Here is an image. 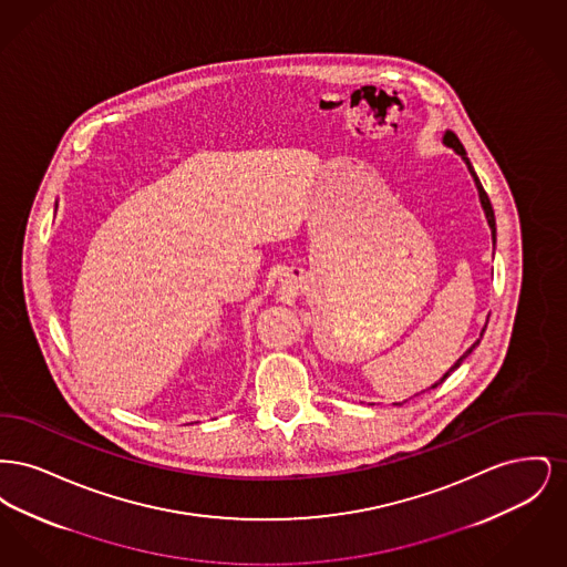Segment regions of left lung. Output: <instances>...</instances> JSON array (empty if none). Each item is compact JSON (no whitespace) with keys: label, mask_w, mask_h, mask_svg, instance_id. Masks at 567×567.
I'll list each match as a JSON object with an SVG mask.
<instances>
[{"label":"left lung","mask_w":567,"mask_h":567,"mask_svg":"<svg viewBox=\"0 0 567 567\" xmlns=\"http://www.w3.org/2000/svg\"><path fill=\"white\" fill-rule=\"evenodd\" d=\"M442 142L449 146V148H453L455 153H457L458 157L465 162V165H467V169H470V174H472V178H474V185H476V189H478V197H481V206H483V210H485L486 216V223H488V229H491V240H493V246H495V236H497V229H495V215H493V206H491V202H488V195H486L485 189H483V185H481V181H478V176H476V172H474V167H472V163H470V159H467V153H465V148H463V144L458 142L457 135L453 134V132H444V135H442ZM486 323H488V319H486ZM483 333H485V329H483ZM481 333V336H483ZM481 344V340H476L467 351L463 352L461 357H458L457 361H455V365L444 374V377L440 378L435 384H432L430 389H435L437 384H442L446 378L451 377V372H455L457 370L458 365H461V361L470 354V352L474 351L476 347Z\"/></svg>","instance_id":"1"}]
</instances>
